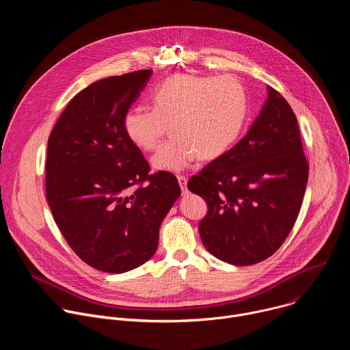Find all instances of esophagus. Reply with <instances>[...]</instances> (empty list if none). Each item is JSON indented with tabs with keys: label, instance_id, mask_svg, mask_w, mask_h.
Segmentation results:
<instances>
[{
	"label": "esophagus",
	"instance_id": "obj_1",
	"mask_svg": "<svg viewBox=\"0 0 350 350\" xmlns=\"http://www.w3.org/2000/svg\"><path fill=\"white\" fill-rule=\"evenodd\" d=\"M177 180H178V184H180V188H181L183 193L185 195L188 192V189H187V183H188L187 177L185 176H177Z\"/></svg>",
	"mask_w": 350,
	"mask_h": 350
}]
</instances>
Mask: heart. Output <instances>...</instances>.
I'll return each instance as SVG.
<instances>
[{
	"label": "heart",
	"instance_id": "b5f03b06",
	"mask_svg": "<svg viewBox=\"0 0 350 350\" xmlns=\"http://www.w3.org/2000/svg\"><path fill=\"white\" fill-rule=\"evenodd\" d=\"M152 109L135 105L123 116L127 139L152 151L166 133L172 137L152 157L158 172H181L196 158L212 161L235 144L247 116V95L232 76L173 75L151 92Z\"/></svg>",
	"mask_w": 350,
	"mask_h": 350
}]
</instances>
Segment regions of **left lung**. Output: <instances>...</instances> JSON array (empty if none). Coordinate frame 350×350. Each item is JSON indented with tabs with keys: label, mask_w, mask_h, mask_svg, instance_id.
Masks as SVG:
<instances>
[{
	"label": "left lung",
	"mask_w": 350,
	"mask_h": 350,
	"mask_svg": "<svg viewBox=\"0 0 350 350\" xmlns=\"http://www.w3.org/2000/svg\"><path fill=\"white\" fill-rule=\"evenodd\" d=\"M308 176L296 116L267 85L266 101L246 135L188 181V189L209 206L199 223L205 247L234 266L270 258L296 221Z\"/></svg>",
	"instance_id": "8db88e82"
}]
</instances>
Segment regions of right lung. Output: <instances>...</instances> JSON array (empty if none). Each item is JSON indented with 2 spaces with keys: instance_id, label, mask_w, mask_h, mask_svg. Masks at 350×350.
I'll use <instances>...</instances> for the list:
<instances>
[{
  "instance_id": "right-lung-1",
  "label": "right lung",
  "mask_w": 350,
  "mask_h": 350,
  "mask_svg": "<svg viewBox=\"0 0 350 350\" xmlns=\"http://www.w3.org/2000/svg\"><path fill=\"white\" fill-rule=\"evenodd\" d=\"M151 76L148 69L90 84L48 138L49 209L75 254L105 273L130 271L155 255L159 227L181 193L172 173L148 174L123 131L126 111Z\"/></svg>"
}]
</instances>
